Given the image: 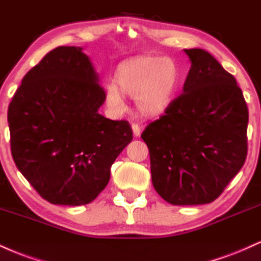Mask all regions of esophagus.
I'll list each match as a JSON object with an SVG mask.
<instances>
[{"mask_svg":"<svg viewBox=\"0 0 261 261\" xmlns=\"http://www.w3.org/2000/svg\"><path fill=\"white\" fill-rule=\"evenodd\" d=\"M132 130H133V134L136 137H139L140 133H142V129H140V125L138 123H132Z\"/></svg>","mask_w":261,"mask_h":261,"instance_id":"obj_1","label":"esophagus"}]
</instances>
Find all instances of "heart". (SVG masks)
Listing matches in <instances>:
<instances>
[{
	"instance_id": "obj_1",
	"label": "heart",
	"mask_w": 261,
	"mask_h": 261,
	"mask_svg": "<svg viewBox=\"0 0 261 261\" xmlns=\"http://www.w3.org/2000/svg\"><path fill=\"white\" fill-rule=\"evenodd\" d=\"M113 81L115 84L106 87V102L112 111H125L124 94L134 96L142 115L154 117L172 105L182 84V72L173 58L146 55L118 64Z\"/></svg>"
}]
</instances>
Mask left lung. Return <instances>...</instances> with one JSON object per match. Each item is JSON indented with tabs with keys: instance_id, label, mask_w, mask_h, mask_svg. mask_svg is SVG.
<instances>
[{
	"instance_id": "1",
	"label": "left lung",
	"mask_w": 261,
	"mask_h": 261,
	"mask_svg": "<svg viewBox=\"0 0 261 261\" xmlns=\"http://www.w3.org/2000/svg\"><path fill=\"white\" fill-rule=\"evenodd\" d=\"M192 66L176 97L142 134L152 186L173 205L220 197L246 162L248 107L234 76L201 48L185 50Z\"/></svg>"
}]
</instances>
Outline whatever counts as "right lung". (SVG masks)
Listing matches in <instances>:
<instances>
[{
    "label": "right lung",
    "instance_id": "obj_1",
    "mask_svg": "<svg viewBox=\"0 0 261 261\" xmlns=\"http://www.w3.org/2000/svg\"><path fill=\"white\" fill-rule=\"evenodd\" d=\"M105 100L90 58L75 46L45 55L15 91L7 116L12 156L51 204L91 203L133 139L129 122L100 115Z\"/></svg>",
    "mask_w": 261,
    "mask_h": 261
}]
</instances>
